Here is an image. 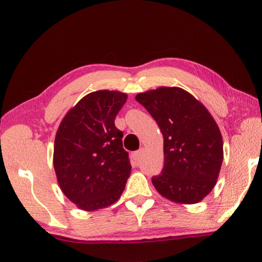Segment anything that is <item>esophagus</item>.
Here are the masks:
<instances>
[{"mask_svg": "<svg viewBox=\"0 0 262 262\" xmlns=\"http://www.w3.org/2000/svg\"><path fill=\"white\" fill-rule=\"evenodd\" d=\"M143 154H144V148H140L138 151L133 153V158H134V160L138 161V160H141V158L143 157Z\"/></svg>", "mask_w": 262, "mask_h": 262, "instance_id": "34e87169", "label": "esophagus"}]
</instances>
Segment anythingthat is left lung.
Masks as SVG:
<instances>
[{
	"label": "left lung",
	"mask_w": 262,
	"mask_h": 262,
	"mask_svg": "<svg viewBox=\"0 0 262 262\" xmlns=\"http://www.w3.org/2000/svg\"><path fill=\"white\" fill-rule=\"evenodd\" d=\"M136 100L157 121L164 138V165L152 178L172 202L197 204L214 188L223 162V140L203 103L180 88L161 86Z\"/></svg>",
	"instance_id": "1"
}]
</instances>
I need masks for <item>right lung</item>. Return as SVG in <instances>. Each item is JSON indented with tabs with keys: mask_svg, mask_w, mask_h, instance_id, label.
I'll return each mask as SVG.
<instances>
[{
	"mask_svg": "<svg viewBox=\"0 0 262 262\" xmlns=\"http://www.w3.org/2000/svg\"><path fill=\"white\" fill-rule=\"evenodd\" d=\"M126 100L118 91L89 93L58 127L54 169L62 191L80 209L107 207L124 191L132 165L115 118Z\"/></svg>",
	"mask_w": 262,
	"mask_h": 262,
	"instance_id": "1",
	"label": "right lung"
}]
</instances>
